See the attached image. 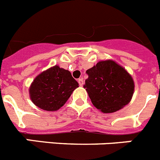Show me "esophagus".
Wrapping results in <instances>:
<instances>
[{
  "instance_id": "esophagus-1",
  "label": "esophagus",
  "mask_w": 160,
  "mask_h": 160,
  "mask_svg": "<svg viewBox=\"0 0 160 160\" xmlns=\"http://www.w3.org/2000/svg\"><path fill=\"white\" fill-rule=\"evenodd\" d=\"M78 82L79 86H81V87H82L83 84H84V81H83L82 78H79L78 81Z\"/></svg>"
}]
</instances>
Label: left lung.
I'll return each instance as SVG.
<instances>
[{"instance_id":"1","label":"left lung","mask_w":160,"mask_h":160,"mask_svg":"<svg viewBox=\"0 0 160 160\" xmlns=\"http://www.w3.org/2000/svg\"><path fill=\"white\" fill-rule=\"evenodd\" d=\"M83 86L93 105L103 113H113L128 105L135 91V82L125 68L111 60L100 61L87 70Z\"/></svg>"}]
</instances>
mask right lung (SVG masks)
I'll list each match as a JSON object with an SVG mask.
<instances>
[{
  "label": "right lung",
  "instance_id": "obj_1",
  "mask_svg": "<svg viewBox=\"0 0 160 160\" xmlns=\"http://www.w3.org/2000/svg\"><path fill=\"white\" fill-rule=\"evenodd\" d=\"M78 83L69 70L54 66L38 74L29 87V97L44 111H55L64 106Z\"/></svg>",
  "mask_w": 160,
  "mask_h": 160
}]
</instances>
